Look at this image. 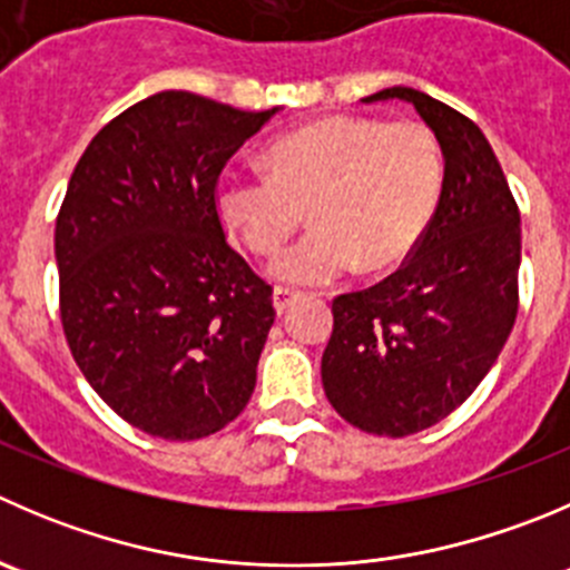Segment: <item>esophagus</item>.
I'll use <instances>...</instances> for the list:
<instances>
[{
    "instance_id": "obj_1",
    "label": "esophagus",
    "mask_w": 570,
    "mask_h": 570,
    "mask_svg": "<svg viewBox=\"0 0 570 570\" xmlns=\"http://www.w3.org/2000/svg\"><path fill=\"white\" fill-rule=\"evenodd\" d=\"M301 297H303V292L289 289V286H275V292H273V303L278 312H286V308H289L295 301H301Z\"/></svg>"
}]
</instances>
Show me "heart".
Returning a JSON list of instances; mask_svg holds the SVG:
<instances>
[{"instance_id": "b5f03b06", "label": "heart", "mask_w": 570, "mask_h": 570, "mask_svg": "<svg viewBox=\"0 0 570 570\" xmlns=\"http://www.w3.org/2000/svg\"><path fill=\"white\" fill-rule=\"evenodd\" d=\"M264 173H225L214 186L219 223L253 256H273L301 225L314 228L281 253L273 273L325 284L353 264H401L423 239L443 195V153L417 121L336 114L273 138Z\"/></svg>"}]
</instances>
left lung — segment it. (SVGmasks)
I'll list each match as a JSON object with an SVG mask.
<instances>
[{
	"label": "left lung",
	"instance_id": "obj_1",
	"mask_svg": "<svg viewBox=\"0 0 570 570\" xmlns=\"http://www.w3.org/2000/svg\"><path fill=\"white\" fill-rule=\"evenodd\" d=\"M445 156L440 206L401 269L334 297L323 386L351 425L406 438L449 417L499 358L518 317L521 214L493 147L460 110L406 86Z\"/></svg>",
	"mask_w": 570,
	"mask_h": 570
}]
</instances>
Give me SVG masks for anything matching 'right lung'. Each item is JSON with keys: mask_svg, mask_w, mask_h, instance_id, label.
<instances>
[{"mask_svg": "<svg viewBox=\"0 0 570 570\" xmlns=\"http://www.w3.org/2000/svg\"><path fill=\"white\" fill-rule=\"evenodd\" d=\"M273 114L153 94L71 173L55 223L66 342L94 392L153 438H208L256 386L273 286L225 239L214 186Z\"/></svg>", "mask_w": 570, "mask_h": 570, "instance_id": "right-lung-1", "label": "right lung"}]
</instances>
